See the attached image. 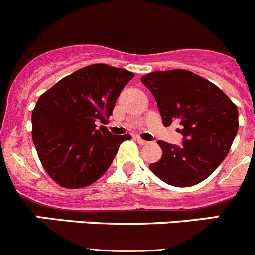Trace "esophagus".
Instances as JSON below:
<instances>
[{"label": "esophagus", "mask_w": 255, "mask_h": 255, "mask_svg": "<svg viewBox=\"0 0 255 255\" xmlns=\"http://www.w3.org/2000/svg\"><path fill=\"white\" fill-rule=\"evenodd\" d=\"M135 140H136V143L138 144H140V145H145V144H148V141L143 140V139L139 138V136H136V138H135Z\"/></svg>", "instance_id": "obj_1"}]
</instances>
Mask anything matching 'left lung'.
<instances>
[{"mask_svg": "<svg viewBox=\"0 0 255 255\" xmlns=\"http://www.w3.org/2000/svg\"><path fill=\"white\" fill-rule=\"evenodd\" d=\"M141 83L152 92L163 125L176 121L184 136L180 147L159 140L162 157L149 170L168 185H197L226 158L238 134V107L217 85L188 70L153 71Z\"/></svg>", "mask_w": 255, "mask_h": 255, "instance_id": "obj_1", "label": "left lung"}]
</instances>
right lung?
<instances>
[{"label":"right lung","mask_w":255,"mask_h":255,"mask_svg":"<svg viewBox=\"0 0 255 255\" xmlns=\"http://www.w3.org/2000/svg\"><path fill=\"white\" fill-rule=\"evenodd\" d=\"M134 78L128 70L94 64L65 76L37 101L31 136L44 171L66 189L91 185L108 170L130 135H112L103 125L117 97Z\"/></svg>","instance_id":"obj_1"}]
</instances>
